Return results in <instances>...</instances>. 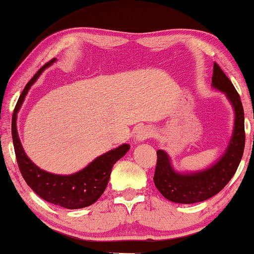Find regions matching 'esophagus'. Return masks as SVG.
Here are the masks:
<instances>
[{"label":"esophagus","instance_id":"34e87169","mask_svg":"<svg viewBox=\"0 0 254 254\" xmlns=\"http://www.w3.org/2000/svg\"><path fill=\"white\" fill-rule=\"evenodd\" d=\"M152 134H154V131H152L150 127L143 126L138 128V130L136 131V135H135V138H136V141L141 142V141L147 140L149 137H151Z\"/></svg>","mask_w":254,"mask_h":254}]
</instances>
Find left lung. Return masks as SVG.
<instances>
[{
	"label": "left lung",
	"instance_id": "1",
	"mask_svg": "<svg viewBox=\"0 0 254 254\" xmlns=\"http://www.w3.org/2000/svg\"><path fill=\"white\" fill-rule=\"evenodd\" d=\"M213 86L227 95L235 109V128L227 151L220 161L203 171L189 173L176 172L172 169L168 154L157 150V163L154 183L166 199L177 203L201 202L224 189L237 171L245 147L244 110L237 90L216 62L214 64Z\"/></svg>",
	"mask_w": 254,
	"mask_h": 254
}]
</instances>
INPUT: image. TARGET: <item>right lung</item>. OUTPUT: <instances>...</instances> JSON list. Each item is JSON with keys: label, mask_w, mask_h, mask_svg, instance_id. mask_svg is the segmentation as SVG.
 <instances>
[{"label": "right lung", "mask_w": 254, "mask_h": 254, "mask_svg": "<svg viewBox=\"0 0 254 254\" xmlns=\"http://www.w3.org/2000/svg\"><path fill=\"white\" fill-rule=\"evenodd\" d=\"M54 61L55 59L43 65L37 71V74L30 79V82L24 88L22 95L19 96L12 114V142L19 171L32 190L47 202L67 208V209H78V208H84L95 203L102 196L107 183H109L114 163L119 161L129 150V145L123 144L117 149L99 156L92 163H90L85 169L70 176H59L48 173L31 162V159L23 150L18 133H17V113H18L31 85L37 81L45 68H47Z\"/></svg>", "instance_id": "obj_1"}]
</instances>
